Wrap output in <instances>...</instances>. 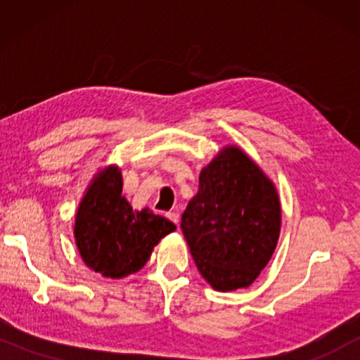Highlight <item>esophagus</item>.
I'll use <instances>...</instances> for the list:
<instances>
[{
	"label": "esophagus",
	"mask_w": 360,
	"mask_h": 360,
	"mask_svg": "<svg viewBox=\"0 0 360 360\" xmlns=\"http://www.w3.org/2000/svg\"><path fill=\"white\" fill-rule=\"evenodd\" d=\"M167 218H169L172 223H175L176 226H179V223H180V213H179V211H170V213H167Z\"/></svg>",
	"instance_id": "34e87169"
}]
</instances>
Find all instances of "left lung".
<instances>
[{
  "instance_id": "1",
  "label": "left lung",
  "mask_w": 360,
  "mask_h": 360,
  "mask_svg": "<svg viewBox=\"0 0 360 360\" xmlns=\"http://www.w3.org/2000/svg\"><path fill=\"white\" fill-rule=\"evenodd\" d=\"M180 228L211 287H249L277 245V190L243 150L226 147L201 170L198 193L181 214Z\"/></svg>"
}]
</instances>
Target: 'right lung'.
Segmentation results:
<instances>
[{"label":"right lung","mask_w":360,"mask_h":360,"mask_svg":"<svg viewBox=\"0 0 360 360\" xmlns=\"http://www.w3.org/2000/svg\"><path fill=\"white\" fill-rule=\"evenodd\" d=\"M121 172L115 167L98 174L75 219V240L82 259L95 272L111 278L141 270L154 245L176 229L149 208L132 210L121 196Z\"/></svg>","instance_id":"obj_1"}]
</instances>
